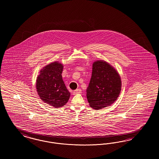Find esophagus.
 <instances>
[{
    "mask_svg": "<svg viewBox=\"0 0 159 159\" xmlns=\"http://www.w3.org/2000/svg\"><path fill=\"white\" fill-rule=\"evenodd\" d=\"M82 92V90L80 89H77L75 91H73V95H76L77 93H80Z\"/></svg>",
    "mask_w": 159,
    "mask_h": 159,
    "instance_id": "obj_1",
    "label": "esophagus"
}]
</instances>
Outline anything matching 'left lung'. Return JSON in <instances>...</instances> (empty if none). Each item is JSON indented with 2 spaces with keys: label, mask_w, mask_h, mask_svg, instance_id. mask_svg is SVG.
<instances>
[{
  "label": "left lung",
  "mask_w": 159,
  "mask_h": 159,
  "mask_svg": "<svg viewBox=\"0 0 159 159\" xmlns=\"http://www.w3.org/2000/svg\"><path fill=\"white\" fill-rule=\"evenodd\" d=\"M121 79L118 72L105 61H95L86 97L91 107L99 110L115 102L121 91Z\"/></svg>",
  "instance_id": "obj_1"
}]
</instances>
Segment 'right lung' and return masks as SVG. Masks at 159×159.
Instances as JSON below:
<instances>
[{"instance_id": "obj_1", "label": "right lung", "mask_w": 159, "mask_h": 159, "mask_svg": "<svg viewBox=\"0 0 159 159\" xmlns=\"http://www.w3.org/2000/svg\"><path fill=\"white\" fill-rule=\"evenodd\" d=\"M63 67L58 61L52 62L40 70L36 80L39 96L45 103L55 108L66 104L70 97L61 75Z\"/></svg>"}]
</instances>
